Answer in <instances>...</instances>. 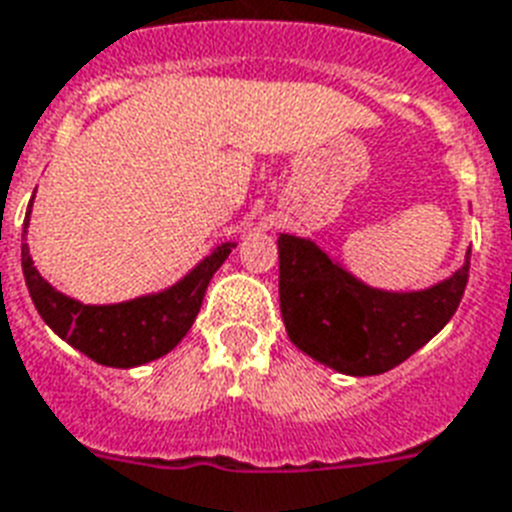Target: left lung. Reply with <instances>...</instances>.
Masks as SVG:
<instances>
[{
	"label": "left lung",
	"mask_w": 512,
	"mask_h": 512,
	"mask_svg": "<svg viewBox=\"0 0 512 512\" xmlns=\"http://www.w3.org/2000/svg\"><path fill=\"white\" fill-rule=\"evenodd\" d=\"M462 268L428 289L369 287L311 239L279 233V300L289 340L313 361L353 377L398 366L430 342L468 287Z\"/></svg>",
	"instance_id": "1"
}]
</instances>
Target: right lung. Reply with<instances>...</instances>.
Listing matches in <instances>:
<instances>
[{"mask_svg": "<svg viewBox=\"0 0 512 512\" xmlns=\"http://www.w3.org/2000/svg\"><path fill=\"white\" fill-rule=\"evenodd\" d=\"M28 215L23 228H28ZM233 247L236 241H223L204 260L193 265L183 279L162 292L111 305H87L79 303L76 297L58 292L36 271L28 244L20 247V260H23L28 295L34 300L44 324L60 340H66L71 348L98 364L132 369V366H143L167 356L177 342L188 335L209 287V279L228 260Z\"/></svg>", "mask_w": 512, "mask_h": 512, "instance_id": "right-lung-1", "label": "right lung"}]
</instances>
